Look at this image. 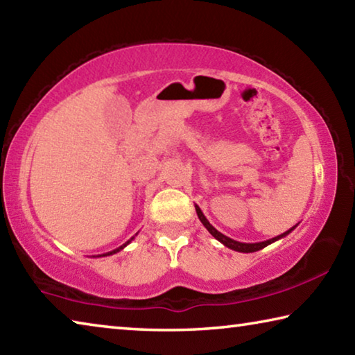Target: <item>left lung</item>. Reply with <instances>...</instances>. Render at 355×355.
<instances>
[{"label": "left lung", "mask_w": 355, "mask_h": 355, "mask_svg": "<svg viewBox=\"0 0 355 355\" xmlns=\"http://www.w3.org/2000/svg\"><path fill=\"white\" fill-rule=\"evenodd\" d=\"M196 211H197V216H199V219L203 225H205L207 230L211 233V235L218 239L219 243H222L225 245V248L232 249V250H236V252H243V254H250V252H257V250H261L263 248H266V245L272 244L275 241H279V239L285 238L286 235H290V233L296 228V225L291 227L290 230H286L285 233H282V235L275 236V238H271V239H266V241H261V243H239V241H235V239L228 238L225 235H222V233L219 230H216V228L209 224V220L205 218V214L202 213V209L199 207H196Z\"/></svg>", "instance_id": "8db88e82"}]
</instances>
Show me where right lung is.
Wrapping results in <instances>:
<instances>
[{
  "instance_id": "obj_1",
  "label": "right lung",
  "mask_w": 355,
  "mask_h": 355,
  "mask_svg": "<svg viewBox=\"0 0 355 355\" xmlns=\"http://www.w3.org/2000/svg\"><path fill=\"white\" fill-rule=\"evenodd\" d=\"M131 239H135V236L133 238H131ZM131 239H130V241H127V243H125L123 245H120V248H117V249H114V250H111V252H107V254H103V255H98V257H107V255H112V254H117V252H120V250H122L123 248H127V245L131 243Z\"/></svg>"
}]
</instances>
